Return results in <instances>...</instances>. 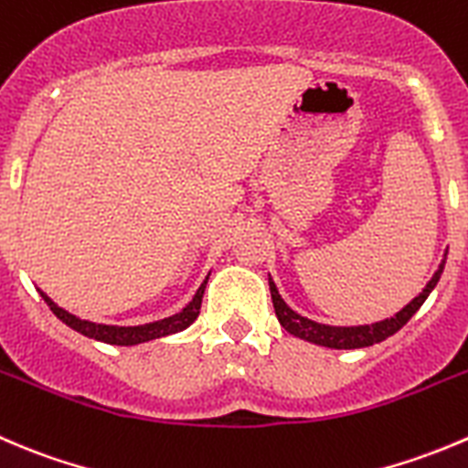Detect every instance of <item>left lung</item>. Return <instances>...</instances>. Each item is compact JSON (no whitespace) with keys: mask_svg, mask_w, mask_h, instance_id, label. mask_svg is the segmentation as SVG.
<instances>
[{"mask_svg":"<svg viewBox=\"0 0 468 468\" xmlns=\"http://www.w3.org/2000/svg\"><path fill=\"white\" fill-rule=\"evenodd\" d=\"M446 256L448 251L443 253V261L439 265V270L434 271L432 279L428 281V285L423 288V292L419 297L411 299L402 311H398L393 317H387V320L373 322V324H356V326H334V324H322V322L308 320V317L299 315L297 311L285 303V299L279 294V288H276L274 279L270 276V292H271V302H274V311L276 317H279L281 326H283L288 334L297 335V338L308 340V343L322 345V347H331V349H359V347H370L375 343H382L387 340L388 335H393L396 331H400L407 322L411 320L416 311L423 306L425 299L430 297V292L434 290V285L439 283L443 274V265H446Z\"/></svg>","mask_w":468,"mask_h":468,"instance_id":"obj_1","label":"left lung"}]
</instances>
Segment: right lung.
Returning <instances> with one entry per match:
<instances>
[{"label":"right lung","instance_id":"right-lung-1","mask_svg":"<svg viewBox=\"0 0 468 468\" xmlns=\"http://www.w3.org/2000/svg\"><path fill=\"white\" fill-rule=\"evenodd\" d=\"M210 279V274L203 279V283L198 285L197 294L192 297V302L183 308V311L174 313L169 317H162V320L155 322H146V324H134V326H121V324H102V322H90V320H81V317L72 315L68 313L66 308H61L58 303H54L43 290L38 288L40 297L45 299V303L49 306V311L68 324L70 329H75L77 334L86 335V338H93L100 340V343H107V345H139V343H148V340H155V338H165V335L171 334H178V331L187 329L194 320L198 317V311H201V299L203 292H206V283Z\"/></svg>","mask_w":468,"mask_h":468}]
</instances>
